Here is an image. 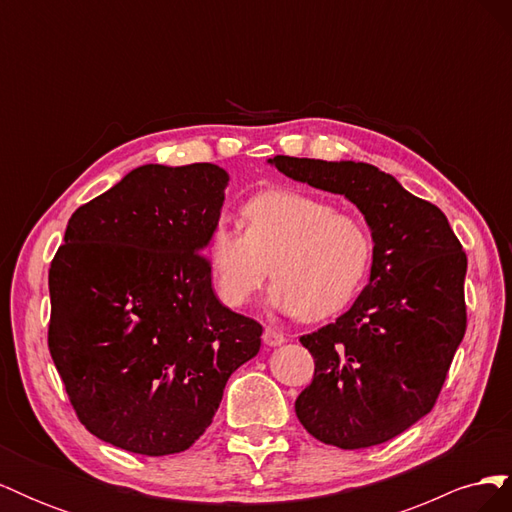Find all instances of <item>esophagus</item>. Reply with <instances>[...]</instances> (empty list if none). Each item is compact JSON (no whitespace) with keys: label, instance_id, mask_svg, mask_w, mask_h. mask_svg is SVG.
Masks as SVG:
<instances>
[{"label":"esophagus","instance_id":"34e87169","mask_svg":"<svg viewBox=\"0 0 512 512\" xmlns=\"http://www.w3.org/2000/svg\"><path fill=\"white\" fill-rule=\"evenodd\" d=\"M262 337H265V344L267 346H282L284 342H286V335L284 333H280V331H277V329H265V335H262Z\"/></svg>","mask_w":512,"mask_h":512}]
</instances>
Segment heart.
I'll return each instance as SVG.
<instances>
[{
	"mask_svg": "<svg viewBox=\"0 0 512 512\" xmlns=\"http://www.w3.org/2000/svg\"><path fill=\"white\" fill-rule=\"evenodd\" d=\"M241 232L213 226L205 260L215 294L226 307L250 303L265 284L269 301L303 320L329 318L361 290L374 239L359 215L292 188L262 190L239 209Z\"/></svg>",
	"mask_w": 512,
	"mask_h": 512,
	"instance_id": "obj_1",
	"label": "heart"
}]
</instances>
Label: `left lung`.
<instances>
[{
	"instance_id": "obj_1",
	"label": "left lung",
	"mask_w": 512,
	"mask_h": 512,
	"mask_svg": "<svg viewBox=\"0 0 512 512\" xmlns=\"http://www.w3.org/2000/svg\"><path fill=\"white\" fill-rule=\"evenodd\" d=\"M286 177L342 194L374 239L359 299L301 344L314 380L294 401L301 425L346 451L399 436L431 412L466 333L468 258L446 215L365 162L275 156Z\"/></svg>"
}]
</instances>
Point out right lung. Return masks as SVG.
<instances>
[{"mask_svg":"<svg viewBox=\"0 0 512 512\" xmlns=\"http://www.w3.org/2000/svg\"><path fill=\"white\" fill-rule=\"evenodd\" d=\"M228 173L145 164L79 207L49 269V350L79 421L123 451L162 457L211 425L262 327L220 303L205 243Z\"/></svg>","mask_w":512,"mask_h":512,"instance_id":"right-lung-1","label":"right lung"}]
</instances>
